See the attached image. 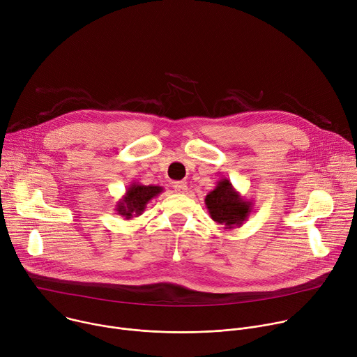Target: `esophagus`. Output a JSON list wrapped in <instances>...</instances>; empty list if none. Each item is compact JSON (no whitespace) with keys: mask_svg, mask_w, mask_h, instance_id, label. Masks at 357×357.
I'll use <instances>...</instances> for the list:
<instances>
[{"mask_svg":"<svg viewBox=\"0 0 357 357\" xmlns=\"http://www.w3.org/2000/svg\"><path fill=\"white\" fill-rule=\"evenodd\" d=\"M174 189H175L176 193H186L188 192V185H186V182L178 181V182H174Z\"/></svg>","mask_w":357,"mask_h":357,"instance_id":"obj_1","label":"esophagus"}]
</instances>
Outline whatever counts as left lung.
<instances>
[{
  "label": "left lung",
  "mask_w": 357,
  "mask_h": 357,
  "mask_svg": "<svg viewBox=\"0 0 357 357\" xmlns=\"http://www.w3.org/2000/svg\"><path fill=\"white\" fill-rule=\"evenodd\" d=\"M205 205L211 218L227 230L241 227L254 208L252 202L243 197L227 178H222L206 195Z\"/></svg>",
  "instance_id": "obj_1"
}]
</instances>
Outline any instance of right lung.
<instances>
[{
	"label": "right lung",
	"mask_w": 357,
	"mask_h": 357,
	"mask_svg": "<svg viewBox=\"0 0 357 357\" xmlns=\"http://www.w3.org/2000/svg\"><path fill=\"white\" fill-rule=\"evenodd\" d=\"M161 186L155 185H142L138 182H131L128 188L126 189V193L123 197L117 202L116 212L117 215L123 216L126 220H131L132 218H137L142 215L146 205L151 199H154L160 193H162Z\"/></svg>",
	"instance_id": "obj_1"
}]
</instances>
